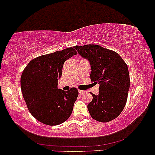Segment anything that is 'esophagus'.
<instances>
[{
	"mask_svg": "<svg viewBox=\"0 0 155 155\" xmlns=\"http://www.w3.org/2000/svg\"><path fill=\"white\" fill-rule=\"evenodd\" d=\"M84 92V91H82V90H79V95H82V94Z\"/></svg>",
	"mask_w": 155,
	"mask_h": 155,
	"instance_id": "34e87169",
	"label": "esophagus"
}]
</instances>
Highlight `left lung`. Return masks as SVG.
Returning a JSON list of instances; mask_svg holds the SVG:
<instances>
[{"instance_id": "left-lung-1", "label": "left lung", "mask_w": 155, "mask_h": 155, "mask_svg": "<svg viewBox=\"0 0 155 155\" xmlns=\"http://www.w3.org/2000/svg\"><path fill=\"white\" fill-rule=\"evenodd\" d=\"M84 58L90 61V79L98 83V95H92L87 105L94 120L108 122L114 120L124 109L130 88V75L127 64L118 53L96 44L75 46Z\"/></svg>"}]
</instances>
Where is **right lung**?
<instances>
[{"label":"right lung","mask_w":155,"mask_h":155,"mask_svg":"<svg viewBox=\"0 0 155 155\" xmlns=\"http://www.w3.org/2000/svg\"><path fill=\"white\" fill-rule=\"evenodd\" d=\"M77 52L73 47L34 58L23 70L21 90L28 110L33 117L47 125H58L71 114L79 91L58 88L65 61Z\"/></svg>","instance_id":"obj_1"}]
</instances>
